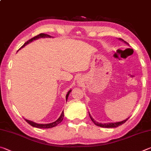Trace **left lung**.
<instances>
[{"label":"left lung","mask_w":151,"mask_h":151,"mask_svg":"<svg viewBox=\"0 0 151 151\" xmlns=\"http://www.w3.org/2000/svg\"><path fill=\"white\" fill-rule=\"evenodd\" d=\"M119 40H121V41L124 42V43H126V44H127L128 45H129V43L127 42L126 41H124V40L123 39H119ZM89 113V112H88ZM89 116H90V118L91 119L92 121H93L94 122V124L96 125V126H99V127H104V128H115V127H118L119 126H121V125H122V124H124L125 122H126L128 119H129V118L126 119L125 120H124V121H120V122H107V123H101V122H98L96 121H94V119L93 118V117L91 116V115L90 114V113H89Z\"/></svg>","instance_id":"obj_1"}]
</instances>
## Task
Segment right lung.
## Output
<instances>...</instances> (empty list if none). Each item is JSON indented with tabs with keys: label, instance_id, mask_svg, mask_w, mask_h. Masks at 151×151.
<instances>
[{
	"label": "right lung",
	"instance_id": "1",
	"mask_svg": "<svg viewBox=\"0 0 151 151\" xmlns=\"http://www.w3.org/2000/svg\"><path fill=\"white\" fill-rule=\"evenodd\" d=\"M40 38H53V37H51V36L48 35H47V34H44V33H41V34L38 35L37 36H36V37L32 38L31 39H30V40H28V41H27L21 47L19 48V50L21 49L22 48L24 47L25 46L27 45L28 44H29V43L32 42L33 40H37V39H40ZM70 92H71V89H70L69 91L68 92L67 94H66V101H67L68 95H69V94H70ZM63 118H64V111L62 112V113H61L60 117L57 120V121H55V122H51V123L39 124V123H36V122H33L32 121H29V120H27V119H25V121H26L29 124L31 125L32 127H36V128H39V129H49V128H52V127H56V126H57V125H58V124L60 123V122H62V121L63 120Z\"/></svg>",
	"mask_w": 151,
	"mask_h": 151
}]
</instances>
